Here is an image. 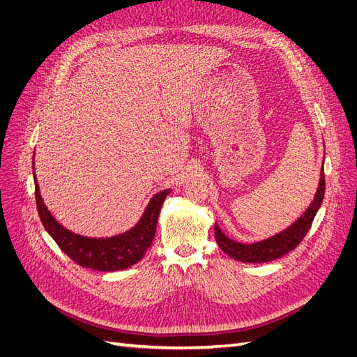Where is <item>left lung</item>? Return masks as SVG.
Here are the masks:
<instances>
[{"mask_svg":"<svg viewBox=\"0 0 357 357\" xmlns=\"http://www.w3.org/2000/svg\"><path fill=\"white\" fill-rule=\"evenodd\" d=\"M323 197H325V171H320V181L319 188L316 192V197L310 204V207L305 210V213L301 218L291 223L289 228L284 231L278 232L277 235L269 236L266 240L252 243V244H243L238 241H234L226 236L219 225H214V236L222 250L231 256L235 261H240L244 264H262V262H271L274 259L282 257L287 255L289 252L304 240L308 229L311 228V223L314 220L316 214L323 202Z\"/></svg>","mask_w":357,"mask_h":357,"instance_id":"1","label":"left lung"}]
</instances>
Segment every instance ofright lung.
<instances>
[{"mask_svg":"<svg viewBox=\"0 0 357 357\" xmlns=\"http://www.w3.org/2000/svg\"><path fill=\"white\" fill-rule=\"evenodd\" d=\"M32 168H34V160H32ZM34 183L40 220L49 235L56 241L61 250L83 268L107 273L126 269L139 262V259L144 256L147 248L152 245L160 207L171 192V189H165L156 193L147 204L142 219L137 222L134 228L114 236L92 238V236H83L63 228L45 205V201H43L40 193L36 172Z\"/></svg>","mask_w":357,"mask_h":357,"instance_id":"1","label":"right lung"}]
</instances>
